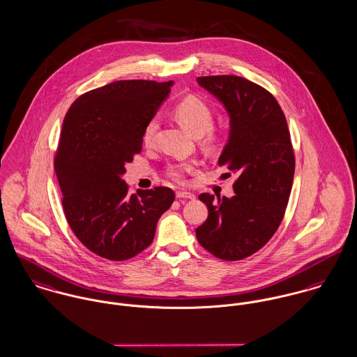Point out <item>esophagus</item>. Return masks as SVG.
Wrapping results in <instances>:
<instances>
[{
	"label": "esophagus",
	"instance_id": "esophagus-1",
	"mask_svg": "<svg viewBox=\"0 0 357 357\" xmlns=\"http://www.w3.org/2000/svg\"><path fill=\"white\" fill-rule=\"evenodd\" d=\"M178 198H188V199H194L195 195L192 192H176Z\"/></svg>",
	"mask_w": 357,
	"mask_h": 357
}]
</instances>
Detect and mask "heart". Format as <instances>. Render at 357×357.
Returning <instances> with one entry per match:
<instances>
[{
  "label": "heart",
  "instance_id": "b5f03b06",
  "mask_svg": "<svg viewBox=\"0 0 357 357\" xmlns=\"http://www.w3.org/2000/svg\"><path fill=\"white\" fill-rule=\"evenodd\" d=\"M175 116L178 122L194 136H202L205 145L213 148L219 144V132L213 130L215 114L212 107L197 96H188L175 106ZM159 128L158 116H152L144 126L142 139L146 145L152 144ZM192 171L190 163H172L168 165L167 174L174 181L182 182L185 176Z\"/></svg>",
  "mask_w": 357,
  "mask_h": 357
}]
</instances>
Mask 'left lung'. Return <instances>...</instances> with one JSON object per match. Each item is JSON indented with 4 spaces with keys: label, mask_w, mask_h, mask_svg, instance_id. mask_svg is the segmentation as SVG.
<instances>
[{
    "label": "left lung",
    "mask_w": 357,
    "mask_h": 357,
    "mask_svg": "<svg viewBox=\"0 0 357 357\" xmlns=\"http://www.w3.org/2000/svg\"><path fill=\"white\" fill-rule=\"evenodd\" d=\"M197 82L229 115V139L219 165L236 174L235 195L202 192L209 215L195 229L199 245L224 261H239L265 246L280 227L295 174L285 115L275 96L239 76H204Z\"/></svg>",
    "instance_id": "8db88e82"
}]
</instances>
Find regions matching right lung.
Segmentation results:
<instances>
[{
    "label": "right lung",
    "mask_w": 357,
    "mask_h": 357,
    "mask_svg": "<svg viewBox=\"0 0 357 357\" xmlns=\"http://www.w3.org/2000/svg\"><path fill=\"white\" fill-rule=\"evenodd\" d=\"M171 85L110 82L77 98L63 118L54 169L65 218L82 245L106 259L125 261L149 246L174 202L169 188L130 194L122 179Z\"/></svg>",
    "instance_id": "add662e5"
}]
</instances>
